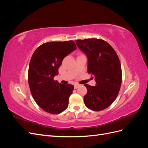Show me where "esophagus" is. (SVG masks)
Masks as SVG:
<instances>
[{
    "mask_svg": "<svg viewBox=\"0 0 148 148\" xmlns=\"http://www.w3.org/2000/svg\"><path fill=\"white\" fill-rule=\"evenodd\" d=\"M79 86V84H74V88H75V89H77Z\"/></svg>",
    "mask_w": 148,
    "mask_h": 148,
    "instance_id": "esophagus-1",
    "label": "esophagus"
}]
</instances>
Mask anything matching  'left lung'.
I'll return each mask as SVG.
<instances>
[{"label": "left lung", "instance_id": "1", "mask_svg": "<svg viewBox=\"0 0 148 148\" xmlns=\"http://www.w3.org/2000/svg\"><path fill=\"white\" fill-rule=\"evenodd\" d=\"M77 46L88 59V72L96 84H84V96L88 108L100 111L110 106L117 98L122 83V69L117 53L109 43L99 39L77 40Z\"/></svg>", "mask_w": 148, "mask_h": 148}]
</instances>
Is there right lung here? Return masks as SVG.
I'll return each mask as SVG.
<instances>
[{
    "label": "right lung",
    "instance_id": "obj_1",
    "mask_svg": "<svg viewBox=\"0 0 148 148\" xmlns=\"http://www.w3.org/2000/svg\"><path fill=\"white\" fill-rule=\"evenodd\" d=\"M77 49L73 41L49 42L38 47L31 57L28 83L35 102L44 111L58 114L69 106L73 85L53 80L64 58Z\"/></svg>",
    "mask_w": 148,
    "mask_h": 148
}]
</instances>
